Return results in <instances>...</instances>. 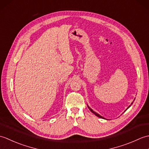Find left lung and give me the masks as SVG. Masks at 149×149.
Wrapping results in <instances>:
<instances>
[{
	"instance_id": "left-lung-1",
	"label": "left lung",
	"mask_w": 149,
	"mask_h": 149,
	"mask_svg": "<svg viewBox=\"0 0 149 149\" xmlns=\"http://www.w3.org/2000/svg\"><path fill=\"white\" fill-rule=\"evenodd\" d=\"M132 103H133V102H132L131 103V105H130V106H129V107H127V109L129 108V107H130V106H131L132 105ZM88 108H89V109H90V110L91 111V112H92V113H93V114H95V115H96L97 116H98V117H99V118H104V119H105V118H104V117H102V116H100V115H99V114H98V113H97L96 112H95V111H93V110L92 109H91V108H90V107L89 106H88ZM127 109H126V110H127ZM126 110H125V111H126Z\"/></svg>"
}]
</instances>
